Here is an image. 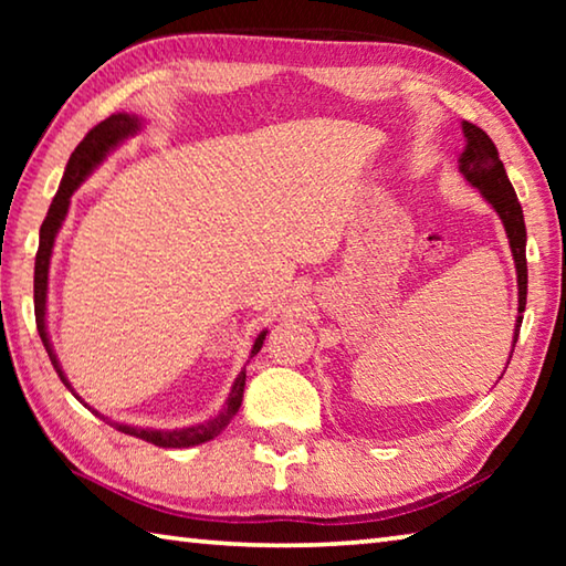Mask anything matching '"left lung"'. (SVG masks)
<instances>
[{
	"label": "left lung",
	"instance_id": "8db88e82",
	"mask_svg": "<svg viewBox=\"0 0 566 566\" xmlns=\"http://www.w3.org/2000/svg\"><path fill=\"white\" fill-rule=\"evenodd\" d=\"M464 132V149L459 155V171L462 177L479 189V195L484 197V202L490 205L496 214H500L506 239H510V249L516 266V294H520V306H516V322H514V337H512V352L516 337H520L522 327V312L526 306V227L522 205L516 199V191L512 187L506 169L500 159L494 142L484 129L474 127L472 122H462ZM512 359V354H510ZM506 359V364H510Z\"/></svg>",
	"mask_w": 566,
	"mask_h": 566
}]
</instances>
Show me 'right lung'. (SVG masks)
<instances>
[{
  "label": "right lung",
  "mask_w": 566,
  "mask_h": 566,
  "mask_svg": "<svg viewBox=\"0 0 566 566\" xmlns=\"http://www.w3.org/2000/svg\"><path fill=\"white\" fill-rule=\"evenodd\" d=\"M142 127H145V119H142L139 114L117 112L104 122H99L94 129H90L87 137H84L80 145H76V149L72 151V157L64 167V177L60 181V189H56V195H54L52 205H50V212H46L42 229H40V249H36V260H34V317H36V332H40L44 349H46V354H50V361H52L54 371L60 375L62 385L70 389L84 407L92 409L99 419H104L107 424H112L114 429H119V432H124V434L145 439V442H151V444L165 447V449H187V447H197V444L209 442V439H214L229 424V421L234 419L239 407H242L244 381H247L244 369L237 375L232 391H229V397L224 401V409L214 417L199 421V424L181 427V429H151V427L122 424V421H112L109 417H104L102 411L90 407L87 401L76 395L72 381L66 379V375H64L60 359H56V352H54L52 339H50V329H46V290H50L52 249H54V239H56V234H60V229H62L64 219H66V212H70L72 195L82 187V181L87 179L92 171L102 165L104 159H107L109 151L117 149L122 142H127L129 137H134V134H139ZM264 337H266V329L256 334L249 357H254V354L262 349Z\"/></svg>",
  "instance_id": "right-lung-1"
}]
</instances>
